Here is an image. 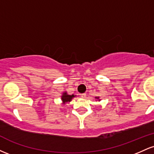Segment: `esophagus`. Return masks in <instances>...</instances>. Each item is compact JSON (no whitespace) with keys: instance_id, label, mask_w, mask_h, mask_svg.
<instances>
[{"instance_id":"1","label":"esophagus","mask_w":154,"mask_h":154,"mask_svg":"<svg viewBox=\"0 0 154 154\" xmlns=\"http://www.w3.org/2000/svg\"><path fill=\"white\" fill-rule=\"evenodd\" d=\"M86 93H82V94H81V97H82V98H86Z\"/></svg>"}]
</instances>
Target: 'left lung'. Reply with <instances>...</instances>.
Listing matches in <instances>:
<instances>
[{"instance_id":"8db88e82","label":"left lung","mask_w":154,"mask_h":154,"mask_svg":"<svg viewBox=\"0 0 154 154\" xmlns=\"http://www.w3.org/2000/svg\"><path fill=\"white\" fill-rule=\"evenodd\" d=\"M95 98H97V99H99V97H95Z\"/></svg>"}]
</instances>
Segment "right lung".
<instances>
[{"mask_svg":"<svg viewBox=\"0 0 154 154\" xmlns=\"http://www.w3.org/2000/svg\"><path fill=\"white\" fill-rule=\"evenodd\" d=\"M75 96V95H68L66 92H64V93H63V95H61V100H62L63 103L65 104L67 102L71 101L72 98Z\"/></svg>","mask_w":154,"mask_h":154,"instance_id":"obj_1","label":"right lung"}]
</instances>
